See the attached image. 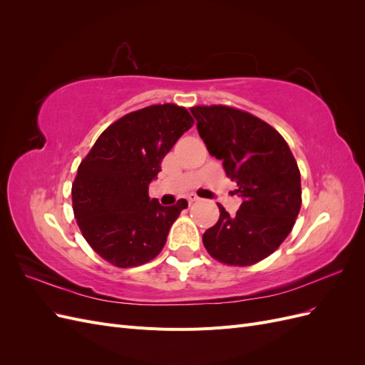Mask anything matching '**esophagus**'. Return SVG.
Wrapping results in <instances>:
<instances>
[{
	"mask_svg": "<svg viewBox=\"0 0 365 365\" xmlns=\"http://www.w3.org/2000/svg\"><path fill=\"white\" fill-rule=\"evenodd\" d=\"M187 201H189V204H193L196 201H200V197H197L196 195H189V196H187Z\"/></svg>",
	"mask_w": 365,
	"mask_h": 365,
	"instance_id": "1",
	"label": "esophagus"
}]
</instances>
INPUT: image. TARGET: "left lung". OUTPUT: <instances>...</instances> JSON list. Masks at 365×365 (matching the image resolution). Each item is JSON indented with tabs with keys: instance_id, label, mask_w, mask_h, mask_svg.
I'll return each mask as SVG.
<instances>
[{
	"instance_id": "1",
	"label": "left lung",
	"mask_w": 365,
	"mask_h": 365,
	"mask_svg": "<svg viewBox=\"0 0 365 365\" xmlns=\"http://www.w3.org/2000/svg\"><path fill=\"white\" fill-rule=\"evenodd\" d=\"M196 128L210 155L236 181L242 204L235 216L219 205V220L202 242L213 259L248 267L277 250L302 207V180L284 138L263 120L236 108L193 106Z\"/></svg>"
}]
</instances>
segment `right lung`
<instances>
[{
    "instance_id": "1",
    "label": "right lung",
    "mask_w": 365,
    "mask_h": 365,
    "mask_svg": "<svg viewBox=\"0 0 365 365\" xmlns=\"http://www.w3.org/2000/svg\"><path fill=\"white\" fill-rule=\"evenodd\" d=\"M185 108L164 103L108 126L77 169L73 210L85 240L106 262L130 268L157 257L185 200L163 207L149 184L178 138L193 126Z\"/></svg>"
}]
</instances>
